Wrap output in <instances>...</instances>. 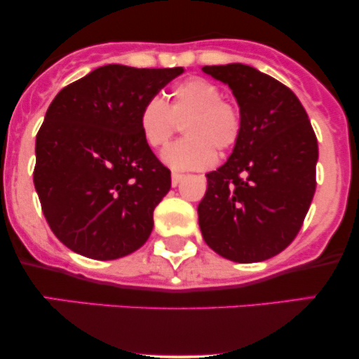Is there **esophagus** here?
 Returning <instances> with one entry per match:
<instances>
[{
  "label": "esophagus",
  "mask_w": 359,
  "mask_h": 359,
  "mask_svg": "<svg viewBox=\"0 0 359 359\" xmlns=\"http://www.w3.org/2000/svg\"><path fill=\"white\" fill-rule=\"evenodd\" d=\"M182 179H184V174H179V172H172V185H177Z\"/></svg>",
  "instance_id": "1"
}]
</instances>
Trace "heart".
<instances>
[{"label":"heart","instance_id":"b5f03b06","mask_svg":"<svg viewBox=\"0 0 359 359\" xmlns=\"http://www.w3.org/2000/svg\"><path fill=\"white\" fill-rule=\"evenodd\" d=\"M140 133L150 148L158 150L182 126L185 138L163 151V160L179 170L212 165L216 154L222 156L236 147L243 131L238 104L222 97V90L203 77H189L175 86L170 102L150 97L138 114Z\"/></svg>","mask_w":359,"mask_h":359}]
</instances>
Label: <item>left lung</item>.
<instances>
[{
    "label": "left lung",
    "mask_w": 359,
    "mask_h": 359,
    "mask_svg": "<svg viewBox=\"0 0 359 359\" xmlns=\"http://www.w3.org/2000/svg\"><path fill=\"white\" fill-rule=\"evenodd\" d=\"M203 71L231 88L243 114L240 142L224 165L205 174L199 203L204 241L238 263L269 259L295 240L316 192L317 138L299 97L243 64Z\"/></svg>",
    "instance_id": "1"
}]
</instances>
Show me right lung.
<instances>
[{
    "instance_id": "add662e5",
    "label": "right lung",
    "mask_w": 359,
    "mask_h": 359,
    "mask_svg": "<svg viewBox=\"0 0 359 359\" xmlns=\"http://www.w3.org/2000/svg\"><path fill=\"white\" fill-rule=\"evenodd\" d=\"M184 72L109 64L65 86L36 133L35 191L69 250L116 259L145 245L170 170L140 133L142 106Z\"/></svg>"
}]
</instances>
